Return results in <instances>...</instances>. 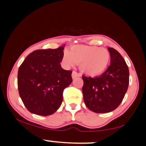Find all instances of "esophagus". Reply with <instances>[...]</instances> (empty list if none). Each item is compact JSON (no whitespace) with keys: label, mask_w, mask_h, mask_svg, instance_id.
Wrapping results in <instances>:
<instances>
[{"label":"esophagus","mask_w":146,"mask_h":146,"mask_svg":"<svg viewBox=\"0 0 146 146\" xmlns=\"http://www.w3.org/2000/svg\"><path fill=\"white\" fill-rule=\"evenodd\" d=\"M80 75L78 73H77L75 71H73V72H72V78H73V79H75V78H78V77H80Z\"/></svg>","instance_id":"esophagus-1"}]
</instances>
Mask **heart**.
I'll list each match as a JSON object with an SVG mask.
<instances>
[{"mask_svg":"<svg viewBox=\"0 0 146 146\" xmlns=\"http://www.w3.org/2000/svg\"><path fill=\"white\" fill-rule=\"evenodd\" d=\"M110 55L107 49L87 45H74L71 51L63 52V62L66 66H73L80 63L82 73L89 76H97L103 73L108 66Z\"/></svg>","mask_w":146,"mask_h":146,"instance_id":"b5f03b06","label":"heart"}]
</instances>
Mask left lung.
<instances>
[{"label":"left lung","instance_id":"left-lung-1","mask_svg":"<svg viewBox=\"0 0 146 146\" xmlns=\"http://www.w3.org/2000/svg\"><path fill=\"white\" fill-rule=\"evenodd\" d=\"M110 64L104 73L95 78L82 76L84 102L97 113H109L121 103L129 84V70L124 59L113 48H108Z\"/></svg>","mask_w":146,"mask_h":146}]
</instances>
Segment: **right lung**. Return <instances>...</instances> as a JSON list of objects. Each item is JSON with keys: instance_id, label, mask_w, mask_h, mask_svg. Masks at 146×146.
<instances>
[{"instance_id": "1", "label": "right lung", "mask_w": 146, "mask_h": 146, "mask_svg": "<svg viewBox=\"0 0 146 146\" xmlns=\"http://www.w3.org/2000/svg\"><path fill=\"white\" fill-rule=\"evenodd\" d=\"M64 45L55 49H39L27 56L18 72V88L30 113L52 115L62 104L63 90L71 84V71L61 67Z\"/></svg>"}]
</instances>
